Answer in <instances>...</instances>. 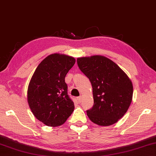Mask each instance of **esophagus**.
Masks as SVG:
<instances>
[{
  "label": "esophagus",
  "instance_id": "esophagus-1",
  "mask_svg": "<svg viewBox=\"0 0 156 156\" xmlns=\"http://www.w3.org/2000/svg\"><path fill=\"white\" fill-rule=\"evenodd\" d=\"M77 100H78V103H80L81 102V101H82V98L80 97H78V98H77Z\"/></svg>",
  "mask_w": 156,
  "mask_h": 156
}]
</instances>
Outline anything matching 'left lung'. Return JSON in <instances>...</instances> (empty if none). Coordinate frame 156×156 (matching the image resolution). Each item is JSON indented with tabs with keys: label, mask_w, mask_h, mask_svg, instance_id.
Masks as SVG:
<instances>
[{
	"label": "left lung",
	"mask_w": 156,
	"mask_h": 156,
	"mask_svg": "<svg viewBox=\"0 0 156 156\" xmlns=\"http://www.w3.org/2000/svg\"><path fill=\"white\" fill-rule=\"evenodd\" d=\"M79 69L89 79L94 104L87 113L90 120L101 126L117 123L132 100V83L126 73L110 59L95 55L77 58Z\"/></svg>",
	"instance_id": "obj_1"
}]
</instances>
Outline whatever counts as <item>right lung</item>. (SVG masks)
I'll use <instances>...</instances> for the list:
<instances>
[{
	"mask_svg": "<svg viewBox=\"0 0 156 156\" xmlns=\"http://www.w3.org/2000/svg\"><path fill=\"white\" fill-rule=\"evenodd\" d=\"M75 62L72 56L52 54L39 63L30 79L28 103L34 116L45 125H63L74 110L65 78Z\"/></svg>",
	"mask_w": 156,
	"mask_h": 156,
	"instance_id": "right-lung-1",
	"label": "right lung"
}]
</instances>
